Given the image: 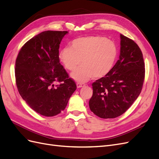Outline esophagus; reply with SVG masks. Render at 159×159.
I'll list each match as a JSON object with an SVG mask.
<instances>
[{
  "label": "esophagus",
  "instance_id": "esophagus-1",
  "mask_svg": "<svg viewBox=\"0 0 159 159\" xmlns=\"http://www.w3.org/2000/svg\"><path fill=\"white\" fill-rule=\"evenodd\" d=\"M85 84H84V83H80V82L77 83V84H76L77 88H82V87H84V86H85Z\"/></svg>",
  "mask_w": 159,
  "mask_h": 159
}]
</instances>
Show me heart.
Segmentation results:
<instances>
[{"label": "heart", "instance_id": "heart-1", "mask_svg": "<svg viewBox=\"0 0 159 159\" xmlns=\"http://www.w3.org/2000/svg\"><path fill=\"white\" fill-rule=\"evenodd\" d=\"M118 54L115 43L100 36L76 38L71 47H65L60 53V59L70 71L72 79L84 82L94 77L102 78L112 70Z\"/></svg>", "mask_w": 159, "mask_h": 159}]
</instances>
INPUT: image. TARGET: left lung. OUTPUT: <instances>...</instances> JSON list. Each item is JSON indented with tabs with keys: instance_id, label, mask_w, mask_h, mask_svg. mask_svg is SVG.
<instances>
[{
	"instance_id": "8db88e82",
	"label": "left lung",
	"mask_w": 159,
	"mask_h": 159,
	"mask_svg": "<svg viewBox=\"0 0 159 159\" xmlns=\"http://www.w3.org/2000/svg\"><path fill=\"white\" fill-rule=\"evenodd\" d=\"M120 55L109 73L92 84L89 109L100 118L120 116L131 106L142 90L145 63L138 45L120 35Z\"/></svg>"
}]
</instances>
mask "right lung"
<instances>
[{"mask_svg":"<svg viewBox=\"0 0 159 159\" xmlns=\"http://www.w3.org/2000/svg\"><path fill=\"white\" fill-rule=\"evenodd\" d=\"M68 31L48 30L28 40L15 63L18 92L36 112L52 117L64 110L77 87L60 63L59 48ZM61 84L55 86L54 83Z\"/></svg>","mask_w":159,"mask_h":159,"instance_id":"obj_1","label":"right lung"}]
</instances>
